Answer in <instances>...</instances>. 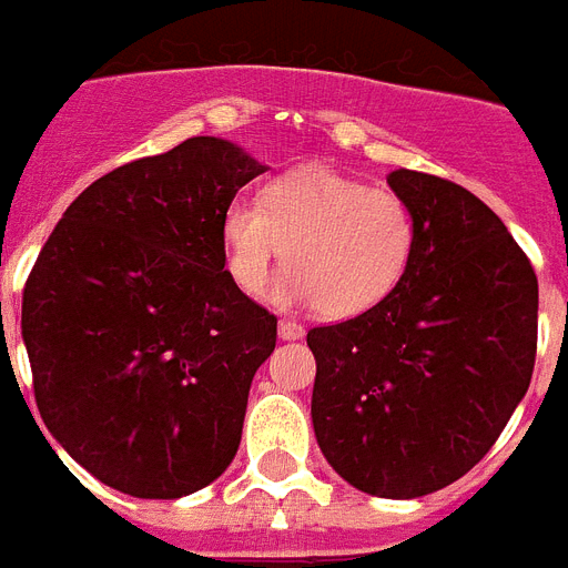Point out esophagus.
Wrapping results in <instances>:
<instances>
[{
	"label": "esophagus",
	"mask_w": 568,
	"mask_h": 568,
	"mask_svg": "<svg viewBox=\"0 0 568 568\" xmlns=\"http://www.w3.org/2000/svg\"><path fill=\"white\" fill-rule=\"evenodd\" d=\"M302 334H305V328H302L296 320H281L278 322V337L281 339H298Z\"/></svg>",
	"instance_id": "34e87169"
}]
</instances>
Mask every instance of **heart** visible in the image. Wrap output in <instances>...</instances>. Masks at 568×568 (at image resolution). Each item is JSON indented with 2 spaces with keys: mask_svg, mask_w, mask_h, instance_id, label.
<instances>
[{
  "mask_svg": "<svg viewBox=\"0 0 568 568\" xmlns=\"http://www.w3.org/2000/svg\"><path fill=\"white\" fill-rule=\"evenodd\" d=\"M416 220L396 190L328 166L272 179L261 202H234L222 216V252L231 281L261 298L284 261L293 272L281 302L313 305L331 320L361 316L405 278Z\"/></svg>",
  "mask_w": 568,
  "mask_h": 568,
  "instance_id": "heart-1",
  "label": "heart"
}]
</instances>
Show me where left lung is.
<instances>
[{
  "label": "left lung",
  "mask_w": 568,
  "mask_h": 568,
  "mask_svg": "<svg viewBox=\"0 0 568 568\" xmlns=\"http://www.w3.org/2000/svg\"><path fill=\"white\" fill-rule=\"evenodd\" d=\"M387 184L416 220L405 278L381 305L307 331L311 416L339 478L419 498L464 478L528 393L537 275L478 196L428 172Z\"/></svg>",
  "instance_id": "1"
}]
</instances>
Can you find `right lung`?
Listing matches in <instances>:
<instances>
[{"instance_id": "1", "label": "right lung", "mask_w": 568, "mask_h": 568, "mask_svg": "<svg viewBox=\"0 0 568 568\" xmlns=\"http://www.w3.org/2000/svg\"><path fill=\"white\" fill-rule=\"evenodd\" d=\"M263 170L220 138L116 166L63 211L26 281L40 416L125 496H190L237 455L278 320L231 281L222 216Z\"/></svg>"}]
</instances>
